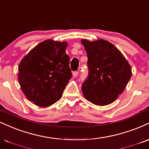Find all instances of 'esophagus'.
Listing matches in <instances>:
<instances>
[{
	"label": "esophagus",
	"mask_w": 149,
	"mask_h": 149,
	"mask_svg": "<svg viewBox=\"0 0 149 149\" xmlns=\"http://www.w3.org/2000/svg\"><path fill=\"white\" fill-rule=\"evenodd\" d=\"M72 75H73V78H76V77L78 75V71H73Z\"/></svg>",
	"instance_id": "obj_1"
}]
</instances>
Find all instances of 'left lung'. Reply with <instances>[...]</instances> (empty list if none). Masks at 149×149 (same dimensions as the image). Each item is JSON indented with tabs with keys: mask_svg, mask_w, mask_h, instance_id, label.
<instances>
[{
	"mask_svg": "<svg viewBox=\"0 0 149 149\" xmlns=\"http://www.w3.org/2000/svg\"><path fill=\"white\" fill-rule=\"evenodd\" d=\"M88 57L89 76L82 92L87 101L104 106L121 94L132 76L131 66L121 52L105 39H81Z\"/></svg>",
	"mask_w": 149,
	"mask_h": 149,
	"instance_id": "left-lung-1",
	"label": "left lung"
}]
</instances>
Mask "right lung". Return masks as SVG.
<instances>
[{
	"mask_svg": "<svg viewBox=\"0 0 149 149\" xmlns=\"http://www.w3.org/2000/svg\"><path fill=\"white\" fill-rule=\"evenodd\" d=\"M67 42L47 39L39 43L21 60L18 68L19 85L26 97L39 107L60 99L72 73Z\"/></svg>",
	"mask_w": 149,
	"mask_h": 149,
	"instance_id": "right-lung-1",
	"label": "right lung"
}]
</instances>
